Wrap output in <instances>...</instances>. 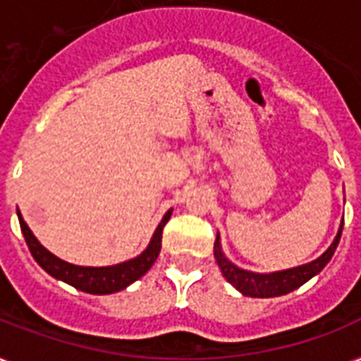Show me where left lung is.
<instances>
[{
    "mask_svg": "<svg viewBox=\"0 0 361 361\" xmlns=\"http://www.w3.org/2000/svg\"><path fill=\"white\" fill-rule=\"evenodd\" d=\"M343 232V223L337 231V236L334 238L331 245L326 249L319 258H314L311 262L302 264V266H296V268L281 269V271H271V274H257V271H249V269H243L236 264H232L228 258L225 257L223 252V247H221V238L219 232H217V238H215L214 243V257L217 260L221 268V274L228 283H231L236 290H240L243 296L251 298H277L285 296L288 292L296 290L303 283H307L311 277L319 275L324 266L331 260L334 252H336L337 245H339V240H341Z\"/></svg>",
    "mask_w": 361,
    "mask_h": 361,
    "instance_id": "left-lung-1",
    "label": "left lung"
}]
</instances>
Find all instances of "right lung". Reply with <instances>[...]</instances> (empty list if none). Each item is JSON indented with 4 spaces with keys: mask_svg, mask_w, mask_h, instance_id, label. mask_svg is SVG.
I'll list each match as a JSON object with an SVG mask.
<instances>
[{
    "mask_svg": "<svg viewBox=\"0 0 361 361\" xmlns=\"http://www.w3.org/2000/svg\"><path fill=\"white\" fill-rule=\"evenodd\" d=\"M16 215H18L20 228H22V234H24L31 255L47 274H50L58 281H63L67 285L75 286L78 290L87 292V294H114V292L123 290L129 285H133L135 281L140 279L142 275L147 274V269L152 268L153 262L157 260L159 252H161L163 228L169 223L172 209H169L163 215V219L153 232L152 240L138 257L114 264V266H76V264L65 262V260H61V258L48 251L47 247L41 245V241L33 236L30 226L25 225L20 209H16Z\"/></svg>",
    "mask_w": 361,
    "mask_h": 361,
    "instance_id": "obj_1",
    "label": "right lung"
}]
</instances>
